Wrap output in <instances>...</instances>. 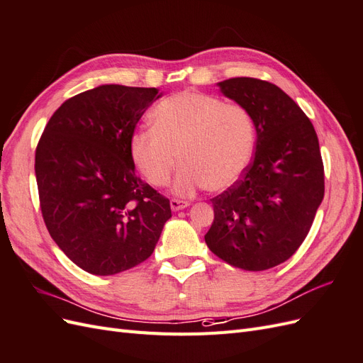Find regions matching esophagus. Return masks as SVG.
<instances>
[{
    "label": "esophagus",
    "mask_w": 363,
    "mask_h": 363,
    "mask_svg": "<svg viewBox=\"0 0 363 363\" xmlns=\"http://www.w3.org/2000/svg\"><path fill=\"white\" fill-rule=\"evenodd\" d=\"M169 204H171V208H172L174 212L182 211V208H184V207H188V206H189V203H188V201H182V200H175V199H172V200L169 201Z\"/></svg>",
    "instance_id": "obj_1"
}]
</instances>
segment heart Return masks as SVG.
Wrapping results in <instances>:
<instances>
[{"label": "heart", "instance_id": "obj_1", "mask_svg": "<svg viewBox=\"0 0 363 363\" xmlns=\"http://www.w3.org/2000/svg\"><path fill=\"white\" fill-rule=\"evenodd\" d=\"M151 123L152 128L131 138V159L157 188L169 182L182 160L172 184L175 195L192 196L203 188L228 189L242 177L255 152L251 113L213 95L194 91L171 95L152 108Z\"/></svg>", "mask_w": 363, "mask_h": 363}]
</instances>
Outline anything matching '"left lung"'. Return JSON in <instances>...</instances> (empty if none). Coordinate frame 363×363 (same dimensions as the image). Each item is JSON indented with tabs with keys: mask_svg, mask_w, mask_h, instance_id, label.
Wrapping results in <instances>:
<instances>
[{
	"mask_svg": "<svg viewBox=\"0 0 363 363\" xmlns=\"http://www.w3.org/2000/svg\"><path fill=\"white\" fill-rule=\"evenodd\" d=\"M218 86L255 119L256 152L242 179L212 199L204 239L228 265L265 271L288 260L312 227L324 199L320 144L311 119L279 86L250 77Z\"/></svg>",
	"mask_w": 363,
	"mask_h": 363,
	"instance_id": "8db88e82",
	"label": "left lung"
}]
</instances>
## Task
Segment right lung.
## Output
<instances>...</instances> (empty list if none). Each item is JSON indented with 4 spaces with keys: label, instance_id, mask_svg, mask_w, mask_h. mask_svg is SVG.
Listing matches in <instances>:
<instances>
[{
    "label": "right lung",
    "instance_id": "1",
    "mask_svg": "<svg viewBox=\"0 0 363 363\" xmlns=\"http://www.w3.org/2000/svg\"><path fill=\"white\" fill-rule=\"evenodd\" d=\"M156 87L101 84L65 101L43 130L35 172L43 221L77 267L113 276L147 260L171 218L135 172L130 142Z\"/></svg>",
    "mask_w": 363,
    "mask_h": 363
}]
</instances>
